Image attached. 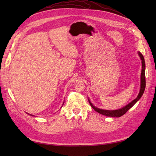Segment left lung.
I'll return each mask as SVG.
<instances>
[{"label": "left lung", "instance_id": "8db88e82", "mask_svg": "<svg viewBox=\"0 0 156 156\" xmlns=\"http://www.w3.org/2000/svg\"><path fill=\"white\" fill-rule=\"evenodd\" d=\"M138 54L140 56V58L141 59V62H142V70H141V75H140V92L138 94L137 97L135 98V100H133L131 103H129V104H127L125 107H122V108H120V109H117V110H113V111H108V110H104V109H101V108H97L96 107H94L90 101L88 99V101L90 105H91V107L95 110L96 112H98L100 114H101L103 115H105L107 116H111V117H120L122 115H124L125 113L128 111L130 108L133 107L135 103L137 102L140 98L142 97L143 94L145 90V87H146V79H145V62H144V58L143 55L141 54L140 52H138Z\"/></svg>", "mask_w": 156, "mask_h": 156}]
</instances>
